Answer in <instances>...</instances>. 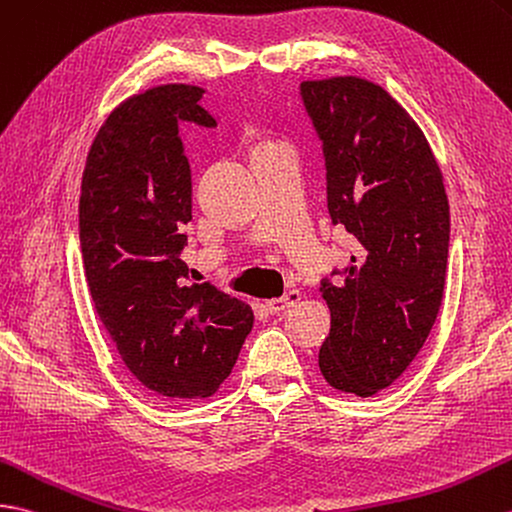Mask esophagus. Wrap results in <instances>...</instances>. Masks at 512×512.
<instances>
[{
    "mask_svg": "<svg viewBox=\"0 0 512 512\" xmlns=\"http://www.w3.org/2000/svg\"><path fill=\"white\" fill-rule=\"evenodd\" d=\"M299 301H301V292L290 290L288 294L279 296V299H270V301L266 303V307H268L270 314H281V312H285V310H290V307H294Z\"/></svg>",
    "mask_w": 512,
    "mask_h": 512,
    "instance_id": "esophagus-1",
    "label": "esophagus"
}]
</instances>
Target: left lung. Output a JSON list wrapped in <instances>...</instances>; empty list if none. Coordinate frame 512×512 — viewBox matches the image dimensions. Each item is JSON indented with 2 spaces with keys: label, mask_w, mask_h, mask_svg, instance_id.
I'll list each match as a JSON object with an SVG mask.
<instances>
[{
  "label": "left lung",
  "mask_w": 512,
  "mask_h": 512,
  "mask_svg": "<svg viewBox=\"0 0 512 512\" xmlns=\"http://www.w3.org/2000/svg\"><path fill=\"white\" fill-rule=\"evenodd\" d=\"M323 144L331 222L358 240L351 264L320 283L331 329L320 373L342 392L371 397L406 371L441 310L449 205L443 174L406 109L373 82H301Z\"/></svg>",
  "instance_id": "1"
}]
</instances>
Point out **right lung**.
Returning <instances> with one entry per match:
<instances>
[{
    "label": "right lung",
    "instance_id": "right-lung-1",
    "mask_svg": "<svg viewBox=\"0 0 512 512\" xmlns=\"http://www.w3.org/2000/svg\"><path fill=\"white\" fill-rule=\"evenodd\" d=\"M200 87L133 95L106 117L80 187L89 292L128 371L163 401L213 395L253 329L251 307L189 283L181 259L192 220L183 124L213 128Z\"/></svg>",
    "mask_w": 512,
    "mask_h": 512
}]
</instances>
